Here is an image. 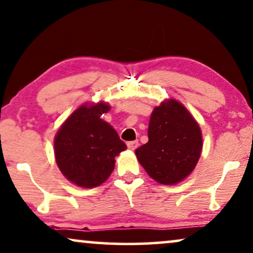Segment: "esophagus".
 <instances>
[{
	"label": "esophagus",
	"mask_w": 253,
	"mask_h": 253,
	"mask_svg": "<svg viewBox=\"0 0 253 253\" xmlns=\"http://www.w3.org/2000/svg\"><path fill=\"white\" fill-rule=\"evenodd\" d=\"M126 145H127V148H129L130 151H134V149L138 147L139 142H138L137 140H134V141H129V142H127Z\"/></svg>",
	"instance_id": "esophagus-1"
}]
</instances>
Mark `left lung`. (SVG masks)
Segmentation results:
<instances>
[{
    "mask_svg": "<svg viewBox=\"0 0 253 253\" xmlns=\"http://www.w3.org/2000/svg\"><path fill=\"white\" fill-rule=\"evenodd\" d=\"M203 147L202 131L175 99H166L152 112L148 142L135 149V156L149 177L162 185H175L192 173Z\"/></svg>",
    "mask_w": 253,
    "mask_h": 253,
    "instance_id": "8db88e82",
    "label": "left lung"
}]
</instances>
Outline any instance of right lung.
<instances>
[{"label": "right lung", "instance_id": "obj_1", "mask_svg": "<svg viewBox=\"0 0 253 253\" xmlns=\"http://www.w3.org/2000/svg\"><path fill=\"white\" fill-rule=\"evenodd\" d=\"M107 102H86L76 108L54 135V157L65 178L82 188L100 186L114 170L115 157L126 151L116 130L101 119Z\"/></svg>", "mask_w": 253, "mask_h": 253}]
</instances>
